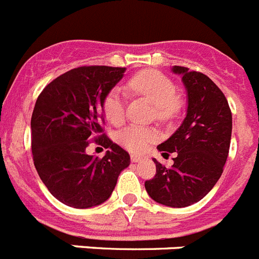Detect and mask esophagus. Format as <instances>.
<instances>
[{
  "instance_id": "1",
  "label": "esophagus",
  "mask_w": 259,
  "mask_h": 259,
  "mask_svg": "<svg viewBox=\"0 0 259 259\" xmlns=\"http://www.w3.org/2000/svg\"><path fill=\"white\" fill-rule=\"evenodd\" d=\"M131 161L134 162V163H136V162L141 161V157H139V155H131Z\"/></svg>"
}]
</instances>
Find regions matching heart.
<instances>
[{
    "instance_id": "1",
    "label": "heart",
    "mask_w": 259,
    "mask_h": 259,
    "mask_svg": "<svg viewBox=\"0 0 259 259\" xmlns=\"http://www.w3.org/2000/svg\"><path fill=\"white\" fill-rule=\"evenodd\" d=\"M128 88L145 96L154 104L157 116L159 119H168L179 110V100L175 97L176 87L166 75L154 70L139 72L128 81ZM124 93L119 88L113 89L106 96L104 102L105 115L110 122L118 124L124 118ZM155 130L140 125H130L119 135V143L132 153H143L144 150L157 140Z\"/></svg>"
}]
</instances>
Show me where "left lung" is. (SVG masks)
Instances as JSON below:
<instances>
[{"mask_svg": "<svg viewBox=\"0 0 259 259\" xmlns=\"http://www.w3.org/2000/svg\"><path fill=\"white\" fill-rule=\"evenodd\" d=\"M187 91V114L180 127L157 146L163 157L176 153L171 167L153 159L157 172L145 189L158 203L185 207L202 200L223 172L230 152L232 114L227 98L206 75L174 66Z\"/></svg>", "mask_w": 259, "mask_h": 259, "instance_id": "obj_1", "label": "left lung"}]
</instances>
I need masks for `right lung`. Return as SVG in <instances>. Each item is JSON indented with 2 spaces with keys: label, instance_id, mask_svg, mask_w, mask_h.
<instances>
[{
  "label": "right lung",
  "instance_id": "obj_1",
  "mask_svg": "<svg viewBox=\"0 0 259 259\" xmlns=\"http://www.w3.org/2000/svg\"><path fill=\"white\" fill-rule=\"evenodd\" d=\"M124 67L84 66L48 84L32 113V154L40 179L62 203L75 209L97 206L111 196L130 154L101 135L104 102L124 76ZM108 152L86 153L89 140Z\"/></svg>",
  "mask_w": 259,
  "mask_h": 259
}]
</instances>
